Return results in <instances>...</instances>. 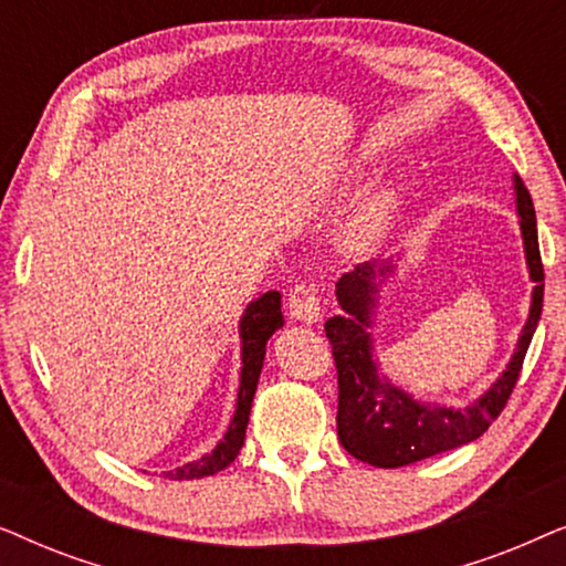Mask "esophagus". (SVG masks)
Instances as JSON below:
<instances>
[{
  "instance_id": "esophagus-1",
  "label": "esophagus",
  "mask_w": 566,
  "mask_h": 566,
  "mask_svg": "<svg viewBox=\"0 0 566 566\" xmlns=\"http://www.w3.org/2000/svg\"><path fill=\"white\" fill-rule=\"evenodd\" d=\"M289 308H291L293 319H298V322L316 324L322 319L319 296H316L312 285H296L289 296Z\"/></svg>"
}]
</instances>
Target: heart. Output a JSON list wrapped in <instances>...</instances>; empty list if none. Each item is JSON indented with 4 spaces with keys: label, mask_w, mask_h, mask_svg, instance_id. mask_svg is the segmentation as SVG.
I'll use <instances>...</instances> for the list:
<instances>
[{
    "label": "heart",
    "mask_w": 566,
    "mask_h": 566,
    "mask_svg": "<svg viewBox=\"0 0 566 566\" xmlns=\"http://www.w3.org/2000/svg\"><path fill=\"white\" fill-rule=\"evenodd\" d=\"M399 213V190L394 185H381L363 196L347 219L337 229V250L350 258H363L378 250L391 234L394 219Z\"/></svg>",
    "instance_id": "heart-1"
}]
</instances>
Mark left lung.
<instances>
[{"instance_id": "1", "label": "left lung", "mask_w": 566, "mask_h": 566, "mask_svg": "<svg viewBox=\"0 0 566 566\" xmlns=\"http://www.w3.org/2000/svg\"><path fill=\"white\" fill-rule=\"evenodd\" d=\"M515 211L521 221V237L531 281V308L515 353L505 370L497 376L482 397L469 407H448L436 401L415 399L381 374L370 327L376 324V306L381 285L397 273L399 258L363 262L337 281V304L343 314L324 324L332 343L337 366L339 405L337 436L339 443L358 461L378 469H399L430 455L453 451L484 436V430L497 420L521 376L523 358L528 353L533 332L538 327L544 308V265L538 252V231L533 200L523 180L513 175Z\"/></svg>"}]
</instances>
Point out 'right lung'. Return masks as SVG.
<instances>
[{
    "label": "right lung",
    "mask_w": 566,
    "mask_h": 566,
    "mask_svg": "<svg viewBox=\"0 0 566 566\" xmlns=\"http://www.w3.org/2000/svg\"><path fill=\"white\" fill-rule=\"evenodd\" d=\"M283 327V312H281V293L268 291L252 304H247L242 319H239V343H242V370H239V391H237V407L234 417H231L227 432L216 443L211 453L200 455L198 461L182 463L180 469L167 471V479H203L211 474H219L227 469L231 461L237 459L244 446L247 422H250V409L254 399V389H258L262 360H265V345L268 339Z\"/></svg>",
    "instance_id": "add662e5"
}]
</instances>
